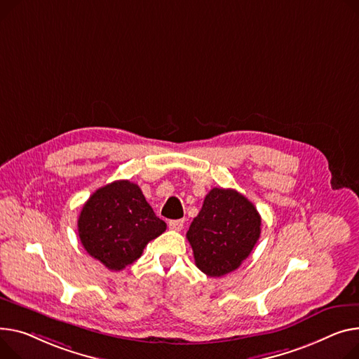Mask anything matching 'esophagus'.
<instances>
[{
  "instance_id": "34e87169",
  "label": "esophagus",
  "mask_w": 359,
  "mask_h": 359,
  "mask_svg": "<svg viewBox=\"0 0 359 359\" xmlns=\"http://www.w3.org/2000/svg\"><path fill=\"white\" fill-rule=\"evenodd\" d=\"M183 219H173V221H169V228L173 229V231H180L183 228Z\"/></svg>"
}]
</instances>
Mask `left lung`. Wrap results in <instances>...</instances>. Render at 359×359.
Masks as SVG:
<instances>
[{
	"label": "left lung",
	"mask_w": 359,
	"mask_h": 359,
	"mask_svg": "<svg viewBox=\"0 0 359 359\" xmlns=\"http://www.w3.org/2000/svg\"><path fill=\"white\" fill-rule=\"evenodd\" d=\"M261 233L257 208L233 189L213 187L186 233L196 267L222 277L243 264Z\"/></svg>",
	"instance_id": "left-lung-1"
}]
</instances>
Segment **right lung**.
<instances>
[{
	"instance_id": "add662e5",
	"label": "right lung",
	"mask_w": 359,
	"mask_h": 359,
	"mask_svg": "<svg viewBox=\"0 0 359 359\" xmlns=\"http://www.w3.org/2000/svg\"><path fill=\"white\" fill-rule=\"evenodd\" d=\"M165 226L138 184L130 180H115L95 190L78 219L83 248L111 271L133 264Z\"/></svg>"
}]
</instances>
